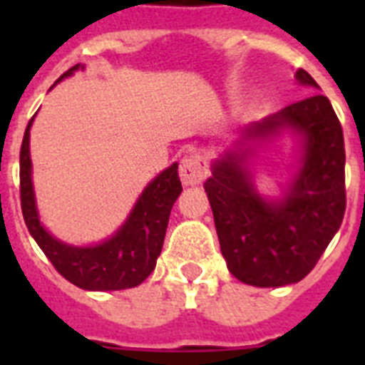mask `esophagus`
<instances>
[{"label": "esophagus", "instance_id": "1", "mask_svg": "<svg viewBox=\"0 0 365 365\" xmlns=\"http://www.w3.org/2000/svg\"><path fill=\"white\" fill-rule=\"evenodd\" d=\"M208 176V160L205 155L193 153L183 157L180 163V178L183 185H199Z\"/></svg>", "mask_w": 365, "mask_h": 365}]
</instances>
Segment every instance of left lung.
I'll return each instance as SVG.
<instances>
[{"label": "left lung", "mask_w": 365, "mask_h": 365, "mask_svg": "<svg viewBox=\"0 0 365 365\" xmlns=\"http://www.w3.org/2000/svg\"><path fill=\"white\" fill-rule=\"evenodd\" d=\"M297 81L318 87L305 70ZM280 128L305 136V157L280 202L255 193L250 174L229 155L205 183L217 239L229 271L240 282L278 288L303 280L341 227L346 208L343 128L324 94L286 106L254 123L248 138H269Z\"/></svg>", "instance_id": "8db88e82"}]
</instances>
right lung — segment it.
Returning a JSON list of instances; mask_svg holds the SVG:
<instances>
[{
	"label": "right lung",
	"mask_w": 365,
	"mask_h": 365,
	"mask_svg": "<svg viewBox=\"0 0 365 365\" xmlns=\"http://www.w3.org/2000/svg\"><path fill=\"white\" fill-rule=\"evenodd\" d=\"M79 66H73L64 76ZM60 77V79H62ZM58 79V81H60ZM30 119L26 126L22 145H20V206L26 227L36 239L56 271L76 284L77 288L94 289H126L142 284L153 272L163 242L166 225L176 199L182 193V182L178 176V165L174 163L160 172L142 193L126 223L110 240L93 248H76L58 242L43 229L39 223L31 189V160H30Z\"/></svg>",
	"instance_id": "1"
}]
</instances>
